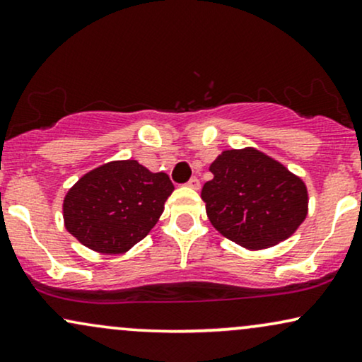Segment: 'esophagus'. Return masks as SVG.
I'll list each match as a JSON object with an SVG mask.
<instances>
[{"mask_svg": "<svg viewBox=\"0 0 362 362\" xmlns=\"http://www.w3.org/2000/svg\"><path fill=\"white\" fill-rule=\"evenodd\" d=\"M199 186H202V182H199L198 177H191L188 181V188L191 189H199Z\"/></svg>", "mask_w": 362, "mask_h": 362, "instance_id": "1", "label": "esophagus"}]
</instances>
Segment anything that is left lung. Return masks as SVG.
Here are the masks:
<instances>
[{"instance_id":"1","label":"left lung","mask_w":362,"mask_h":362,"mask_svg":"<svg viewBox=\"0 0 362 362\" xmlns=\"http://www.w3.org/2000/svg\"><path fill=\"white\" fill-rule=\"evenodd\" d=\"M202 198L211 225L231 242L262 250L287 240L307 216L304 181L253 147L223 151Z\"/></svg>"}]
</instances>
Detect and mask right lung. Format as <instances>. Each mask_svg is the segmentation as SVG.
<instances>
[{
  "instance_id": "1",
  "label": "right lung",
  "mask_w": 362,
  "mask_h": 362,
  "mask_svg": "<svg viewBox=\"0 0 362 362\" xmlns=\"http://www.w3.org/2000/svg\"><path fill=\"white\" fill-rule=\"evenodd\" d=\"M173 189L166 173L134 159L102 164L66 193L65 228L93 252L124 253L153 230Z\"/></svg>"
}]
</instances>
